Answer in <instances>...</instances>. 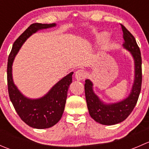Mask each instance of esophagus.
Listing matches in <instances>:
<instances>
[{
	"instance_id": "esophagus-1",
	"label": "esophagus",
	"mask_w": 149,
	"mask_h": 149,
	"mask_svg": "<svg viewBox=\"0 0 149 149\" xmlns=\"http://www.w3.org/2000/svg\"><path fill=\"white\" fill-rule=\"evenodd\" d=\"M86 77V73L85 70H78L76 72V74H75V78H76L77 80L81 81L83 79H85Z\"/></svg>"
}]
</instances>
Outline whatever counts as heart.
<instances>
[{
    "instance_id": "b5f03b06",
    "label": "heart",
    "mask_w": 149,
    "mask_h": 149,
    "mask_svg": "<svg viewBox=\"0 0 149 149\" xmlns=\"http://www.w3.org/2000/svg\"><path fill=\"white\" fill-rule=\"evenodd\" d=\"M107 37V34L106 32H102L97 35V40H104Z\"/></svg>"
}]
</instances>
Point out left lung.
Here are the masks:
<instances>
[{
	"mask_svg": "<svg viewBox=\"0 0 149 149\" xmlns=\"http://www.w3.org/2000/svg\"><path fill=\"white\" fill-rule=\"evenodd\" d=\"M123 32V47L130 51L134 59L135 79L130 94L119 102L106 104L100 100L93 91V84L88 79L85 81V96L87 107L91 118L97 123L107 125L118 124L126 119L134 109L141 89L142 59L140 48L133 34L121 24Z\"/></svg>",
	"mask_w": 149,
	"mask_h": 149,
	"instance_id": "1",
	"label": "left lung"
}]
</instances>
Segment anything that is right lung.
I'll return each instance as SVG.
<instances>
[{
	"label": "right lung",
	"mask_w": 149,
	"mask_h": 149,
	"mask_svg": "<svg viewBox=\"0 0 149 149\" xmlns=\"http://www.w3.org/2000/svg\"><path fill=\"white\" fill-rule=\"evenodd\" d=\"M55 24L34 23L14 42L8 56L7 81L10 100L19 116L26 125L34 128L44 129L55 125L62 118L67 99L68 90L72 82L73 72L63 78L42 98L31 100L23 95L15 86L12 78V64L15 56L24 42L40 29L55 26Z\"/></svg>",
	"instance_id": "obj_1"
}]
</instances>
